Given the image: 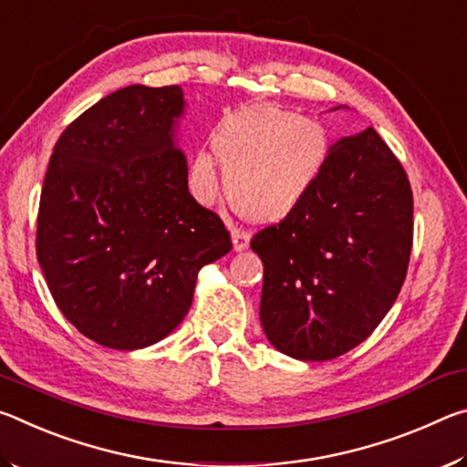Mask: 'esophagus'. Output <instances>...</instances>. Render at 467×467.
I'll return each mask as SVG.
<instances>
[{
	"instance_id": "34e87169",
	"label": "esophagus",
	"mask_w": 467,
	"mask_h": 467,
	"mask_svg": "<svg viewBox=\"0 0 467 467\" xmlns=\"http://www.w3.org/2000/svg\"><path fill=\"white\" fill-rule=\"evenodd\" d=\"M231 239H233V249L234 251H244L249 247V234L241 231V228L231 226Z\"/></svg>"
}]
</instances>
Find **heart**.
<instances>
[{
    "label": "heart",
    "instance_id": "1",
    "mask_svg": "<svg viewBox=\"0 0 467 467\" xmlns=\"http://www.w3.org/2000/svg\"><path fill=\"white\" fill-rule=\"evenodd\" d=\"M214 150L226 169V195L251 224H274L298 208L329 156L326 128L311 117L275 107H249L224 119ZM195 193L210 202L216 192V161L195 156Z\"/></svg>",
    "mask_w": 467,
    "mask_h": 467
}]
</instances>
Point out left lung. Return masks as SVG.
<instances>
[{
	"label": "left lung",
	"instance_id": "obj_1",
	"mask_svg": "<svg viewBox=\"0 0 467 467\" xmlns=\"http://www.w3.org/2000/svg\"><path fill=\"white\" fill-rule=\"evenodd\" d=\"M412 205L404 167L373 128L331 146L298 208L251 241L264 262L259 319L275 350L331 360L373 334L406 280Z\"/></svg>",
	"mask_w": 467,
	"mask_h": 467
}]
</instances>
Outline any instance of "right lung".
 Listing matches in <instances>:
<instances>
[{"label": "right lung", "mask_w": 467, "mask_h": 467, "mask_svg": "<svg viewBox=\"0 0 467 467\" xmlns=\"http://www.w3.org/2000/svg\"><path fill=\"white\" fill-rule=\"evenodd\" d=\"M181 86L131 84L61 133L47 169L36 257L59 311L100 346L148 348L189 313L197 274L233 249L187 187Z\"/></svg>", "instance_id": "add662e5"}]
</instances>
